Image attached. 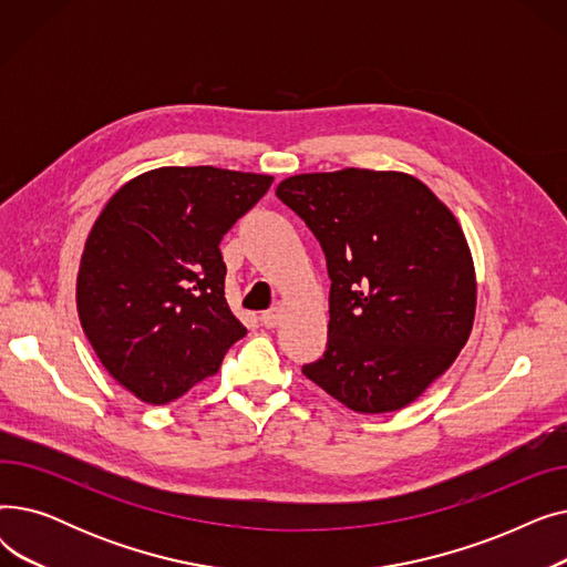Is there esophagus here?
<instances>
[{
    "label": "esophagus",
    "mask_w": 567,
    "mask_h": 567,
    "mask_svg": "<svg viewBox=\"0 0 567 567\" xmlns=\"http://www.w3.org/2000/svg\"><path fill=\"white\" fill-rule=\"evenodd\" d=\"M280 319H282V310L280 308H271V310L261 312V323L266 326V329H276V326L280 323Z\"/></svg>",
    "instance_id": "34e87169"
}]
</instances>
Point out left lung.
Here are the masks:
<instances>
[{"mask_svg":"<svg viewBox=\"0 0 567 567\" xmlns=\"http://www.w3.org/2000/svg\"><path fill=\"white\" fill-rule=\"evenodd\" d=\"M276 195L326 255L329 342L303 374L359 413L398 411L453 365L475 315L462 227L423 182L347 167Z\"/></svg>","mask_w":567,"mask_h":567,"instance_id":"left-lung-1","label":"left lung"}]
</instances>
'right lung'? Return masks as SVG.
I'll list each match as a JSON object with an SVG mask.
<instances>
[{
    "mask_svg": "<svg viewBox=\"0 0 567 567\" xmlns=\"http://www.w3.org/2000/svg\"><path fill=\"white\" fill-rule=\"evenodd\" d=\"M271 184L208 165L152 169L116 190L89 231L78 274L82 329L142 402L182 398L246 336L225 301L218 246Z\"/></svg>",
    "mask_w": 567,
    "mask_h": 567,
    "instance_id": "obj_1",
    "label": "right lung"
}]
</instances>
